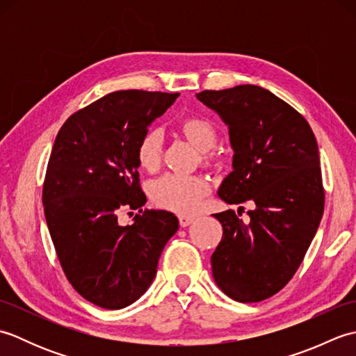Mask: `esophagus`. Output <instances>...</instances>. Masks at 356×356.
I'll use <instances>...</instances> for the list:
<instances>
[{
  "label": "esophagus",
  "mask_w": 356,
  "mask_h": 356,
  "mask_svg": "<svg viewBox=\"0 0 356 356\" xmlns=\"http://www.w3.org/2000/svg\"><path fill=\"white\" fill-rule=\"evenodd\" d=\"M193 222H194V217H191V216H185V214L179 216V223L182 228H185V226H190Z\"/></svg>",
  "instance_id": "esophagus-1"
}]
</instances>
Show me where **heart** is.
Instances as JSON below:
<instances>
[{"mask_svg": "<svg viewBox=\"0 0 356 356\" xmlns=\"http://www.w3.org/2000/svg\"><path fill=\"white\" fill-rule=\"evenodd\" d=\"M179 131L184 138L200 151L203 165L213 166L217 156L213 151L217 143V128L211 119L205 116H186L179 124ZM163 157V136L153 128L142 136L136 159L142 170L154 172L161 168ZM149 197L157 207L179 214H190L197 211L202 200L209 193V182L202 176H185V174H165L149 184Z\"/></svg>", "mask_w": 356, "mask_h": 356, "instance_id": "b5f03b06", "label": "heart"}]
</instances>
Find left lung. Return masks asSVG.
<instances>
[{
	"label": "left lung",
	"mask_w": 356,
	"mask_h": 356,
	"mask_svg": "<svg viewBox=\"0 0 356 356\" xmlns=\"http://www.w3.org/2000/svg\"><path fill=\"white\" fill-rule=\"evenodd\" d=\"M195 96L229 127L234 170L218 197L255 205L249 223L232 209L214 214L223 237L211 257L213 275L232 300L257 303L289 283L318 229L324 211L318 145L307 120L266 88L246 84Z\"/></svg>",
	"instance_id": "8db88e82"
}]
</instances>
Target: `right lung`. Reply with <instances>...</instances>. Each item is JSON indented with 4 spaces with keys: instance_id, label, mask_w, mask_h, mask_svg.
<instances>
[{
    "instance_id": "1",
    "label": "right lung",
    "mask_w": 356,
    "mask_h": 356,
    "mask_svg": "<svg viewBox=\"0 0 356 356\" xmlns=\"http://www.w3.org/2000/svg\"><path fill=\"white\" fill-rule=\"evenodd\" d=\"M179 93L120 90L78 110L59 130L42 186L44 214L64 274L79 295L122 309L154 280L179 228L168 211L143 209L136 148ZM138 209L133 225L118 214Z\"/></svg>"
}]
</instances>
